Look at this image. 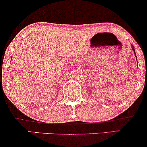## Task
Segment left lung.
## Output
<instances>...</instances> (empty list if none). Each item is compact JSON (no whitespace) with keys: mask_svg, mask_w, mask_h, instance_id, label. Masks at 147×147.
<instances>
[{"mask_svg":"<svg viewBox=\"0 0 147 147\" xmlns=\"http://www.w3.org/2000/svg\"><path fill=\"white\" fill-rule=\"evenodd\" d=\"M131 48H132V50H133V52H134L135 56H136V59H137V56H136V50H135V49H134V47H133V45H131ZM137 61H138V59H137Z\"/></svg>","mask_w":147,"mask_h":147,"instance_id":"left-lung-1","label":"left lung"}]
</instances>
